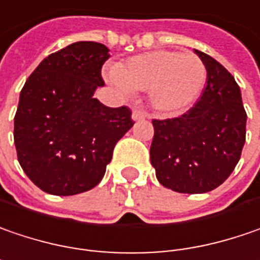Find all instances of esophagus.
<instances>
[{"mask_svg":"<svg viewBox=\"0 0 260 260\" xmlns=\"http://www.w3.org/2000/svg\"><path fill=\"white\" fill-rule=\"evenodd\" d=\"M145 117H147V113H145L143 109H135L132 112V119L134 120H144Z\"/></svg>","mask_w":260,"mask_h":260,"instance_id":"obj_1","label":"esophagus"}]
</instances>
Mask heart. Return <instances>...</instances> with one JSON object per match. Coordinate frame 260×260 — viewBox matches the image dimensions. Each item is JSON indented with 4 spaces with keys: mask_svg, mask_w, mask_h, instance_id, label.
Returning a JSON list of instances; mask_svg holds the SVG:
<instances>
[{
    "mask_svg": "<svg viewBox=\"0 0 260 260\" xmlns=\"http://www.w3.org/2000/svg\"><path fill=\"white\" fill-rule=\"evenodd\" d=\"M205 63L194 54L159 50L131 57L112 73L122 89H150V100L161 112L191 106L206 84Z\"/></svg>",
    "mask_w": 260,
    "mask_h": 260,
    "instance_id": "1",
    "label": "heart"
}]
</instances>
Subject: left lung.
Returning <instances> with one entry per match:
<instances>
[{
  "label": "left lung",
  "instance_id": "1",
  "mask_svg": "<svg viewBox=\"0 0 260 260\" xmlns=\"http://www.w3.org/2000/svg\"><path fill=\"white\" fill-rule=\"evenodd\" d=\"M207 70L202 97L184 115L153 119L150 160L163 187L200 194L231 175L246 143L247 115L233 75L210 55L194 50Z\"/></svg>",
  "mask_w": 260,
  "mask_h": 260
}]
</instances>
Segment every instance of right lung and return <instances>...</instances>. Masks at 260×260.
<instances>
[{"label":"right lung","instance_id":"obj_1","mask_svg":"<svg viewBox=\"0 0 260 260\" xmlns=\"http://www.w3.org/2000/svg\"><path fill=\"white\" fill-rule=\"evenodd\" d=\"M109 48L81 41L44 58L22 88L14 116L17 159L29 179L54 196L94 188L106 174L116 143L132 128L126 106L94 99L104 85Z\"/></svg>","mask_w":260,"mask_h":260}]
</instances>
